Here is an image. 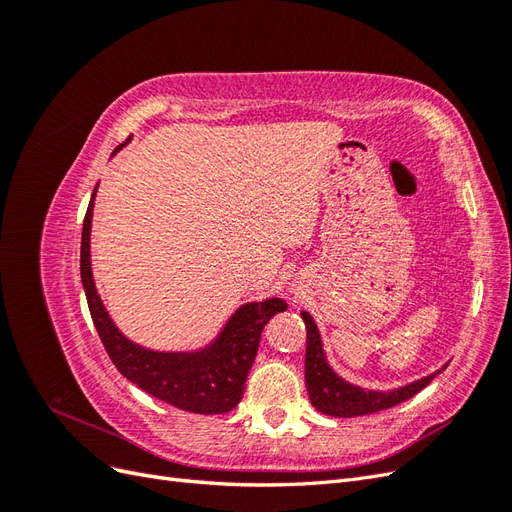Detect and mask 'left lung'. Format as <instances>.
Wrapping results in <instances>:
<instances>
[{
	"label": "left lung",
	"mask_w": 512,
	"mask_h": 512,
	"mask_svg": "<svg viewBox=\"0 0 512 512\" xmlns=\"http://www.w3.org/2000/svg\"><path fill=\"white\" fill-rule=\"evenodd\" d=\"M301 318L307 329V348H305V386L309 393V401L312 406L327 414V416H339V418H352L363 414H374L380 410H389L401 401L414 397L418 391H423L425 386L442 374L438 369L436 374H429L421 380H414L406 386H399L395 391H367L361 386H354L339 378L331 365L327 363V354L322 350V339L318 333V327L314 318L307 312H301Z\"/></svg>",
	"instance_id": "obj_1"
}]
</instances>
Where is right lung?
<instances>
[{"label":"right lung","instance_id":"1","mask_svg":"<svg viewBox=\"0 0 512 512\" xmlns=\"http://www.w3.org/2000/svg\"><path fill=\"white\" fill-rule=\"evenodd\" d=\"M119 145L115 153L121 149ZM98 190V188H96ZM83 220L81 282L85 288L91 320L113 365L123 378L166 404L194 414H224L235 408L245 391V380L254 365L260 333L265 324L288 307L282 299L241 305L213 344L196 352H156L136 346L123 335L104 309L91 275L89 232L94 198Z\"/></svg>","mask_w":512,"mask_h":512}]
</instances>
